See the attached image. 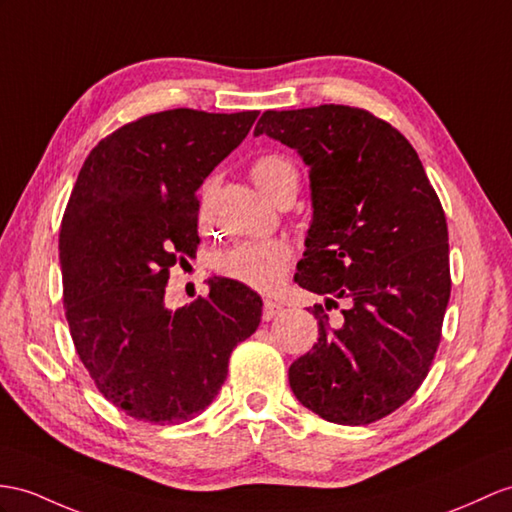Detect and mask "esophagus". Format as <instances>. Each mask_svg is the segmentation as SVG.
<instances>
[{
	"label": "esophagus",
	"instance_id": "34e87169",
	"mask_svg": "<svg viewBox=\"0 0 512 512\" xmlns=\"http://www.w3.org/2000/svg\"><path fill=\"white\" fill-rule=\"evenodd\" d=\"M282 310H284V306H282V304L273 302V299H265V306H263V319H265V321H271L273 317L282 315Z\"/></svg>",
	"mask_w": 512,
	"mask_h": 512
}]
</instances>
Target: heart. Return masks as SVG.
Segmentation results:
<instances>
[{
	"mask_svg": "<svg viewBox=\"0 0 512 512\" xmlns=\"http://www.w3.org/2000/svg\"><path fill=\"white\" fill-rule=\"evenodd\" d=\"M249 176H252L258 189L271 199H276L280 193L291 189V186L297 189V169L282 154H267L256 158L252 167H249ZM291 260L293 249L282 239L243 241L219 256L217 269L221 276L241 282L243 286H249V289L271 293L284 282Z\"/></svg>",
	"mask_w": 512,
	"mask_h": 512,
	"instance_id": "obj_1",
	"label": "heart"
}]
</instances>
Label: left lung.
Instances as JSON below:
<instances>
[{
  "label": "left lung",
  "mask_w": 512,
  "mask_h": 512,
  "mask_svg": "<svg viewBox=\"0 0 512 512\" xmlns=\"http://www.w3.org/2000/svg\"><path fill=\"white\" fill-rule=\"evenodd\" d=\"M308 167L313 221L295 282L347 299L339 328L315 306L319 339L289 367L295 397L321 419L367 426L426 380L450 302L443 206L404 136L363 108L267 110L254 136Z\"/></svg>",
  "instance_id": "8db88e82"
}]
</instances>
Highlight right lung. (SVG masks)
<instances>
[{"instance_id":"right-lung-1","label":"right lung","mask_w":512,"mask_h":512,"mask_svg":"<svg viewBox=\"0 0 512 512\" xmlns=\"http://www.w3.org/2000/svg\"><path fill=\"white\" fill-rule=\"evenodd\" d=\"M258 110L176 108L99 141L60 226L65 315L82 365L110 404L139 421H189L215 400L263 299L230 278L165 306L169 269L193 258L197 189L241 145Z\"/></svg>"}]
</instances>
